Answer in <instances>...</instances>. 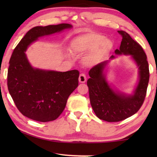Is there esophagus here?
<instances>
[{"instance_id":"1","label":"esophagus","mask_w":157,"mask_h":157,"mask_svg":"<svg viewBox=\"0 0 157 157\" xmlns=\"http://www.w3.org/2000/svg\"><path fill=\"white\" fill-rule=\"evenodd\" d=\"M78 81L81 83H85L86 81V76L84 74H81L79 75V78H78Z\"/></svg>"}]
</instances>
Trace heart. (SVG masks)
<instances>
[{"label": "heart", "instance_id": "1", "mask_svg": "<svg viewBox=\"0 0 157 157\" xmlns=\"http://www.w3.org/2000/svg\"><path fill=\"white\" fill-rule=\"evenodd\" d=\"M74 53L83 55L89 53L84 59V63L92 66L99 62L107 53L112 50L113 43L101 34L89 31L80 34L72 40L71 44Z\"/></svg>", "mask_w": 157, "mask_h": 157}]
</instances>
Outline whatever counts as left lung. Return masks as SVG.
<instances>
[{"instance_id": "obj_1", "label": "left lung", "mask_w": 157, "mask_h": 157, "mask_svg": "<svg viewBox=\"0 0 157 157\" xmlns=\"http://www.w3.org/2000/svg\"><path fill=\"white\" fill-rule=\"evenodd\" d=\"M122 36L119 49L116 55L130 56L139 68V80L133 93L127 94L111 87L106 80L105 69L111 60L94 66L89 71L87 81L92 109L98 119L108 122H117L132 117L141 108L144 101L149 80L147 55L142 47L124 31H118Z\"/></svg>"}]
</instances>
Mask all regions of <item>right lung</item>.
<instances>
[{
	"mask_svg": "<svg viewBox=\"0 0 157 157\" xmlns=\"http://www.w3.org/2000/svg\"><path fill=\"white\" fill-rule=\"evenodd\" d=\"M72 27L68 23L34 27L27 32L12 53L8 70V89L17 108L29 119L40 122L56 119L65 109L68 96L78 86L79 72L33 68L25 51L39 38Z\"/></svg>",
	"mask_w": 157,
	"mask_h": 157,
	"instance_id": "obj_1",
	"label": "right lung"
}]
</instances>
